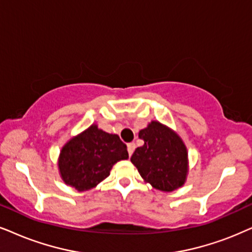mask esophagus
Listing matches in <instances>:
<instances>
[{"mask_svg": "<svg viewBox=\"0 0 252 252\" xmlns=\"http://www.w3.org/2000/svg\"><path fill=\"white\" fill-rule=\"evenodd\" d=\"M135 148H136L135 143H129V144H128V154H129V156H131L133 154V151H135Z\"/></svg>", "mask_w": 252, "mask_h": 252, "instance_id": "esophagus-1", "label": "esophagus"}]
</instances>
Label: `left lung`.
Segmentation results:
<instances>
[{"instance_id":"left-lung-1","label":"left lung","mask_w":252,"mask_h":252,"mask_svg":"<svg viewBox=\"0 0 252 252\" xmlns=\"http://www.w3.org/2000/svg\"><path fill=\"white\" fill-rule=\"evenodd\" d=\"M138 137L144 145L135 150L130 160L143 180L163 192L183 187L189 174V151L181 137L158 121H151Z\"/></svg>"}]
</instances>
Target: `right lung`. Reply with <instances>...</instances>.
<instances>
[{
	"label": "right lung",
	"instance_id": "right-lung-1",
	"mask_svg": "<svg viewBox=\"0 0 252 252\" xmlns=\"http://www.w3.org/2000/svg\"><path fill=\"white\" fill-rule=\"evenodd\" d=\"M128 158L126 145L119 136L92 124L69 138L60 150L59 174L66 185L84 192L95 189L109 177L117 161Z\"/></svg>",
	"mask_w": 252,
	"mask_h": 252
}]
</instances>
